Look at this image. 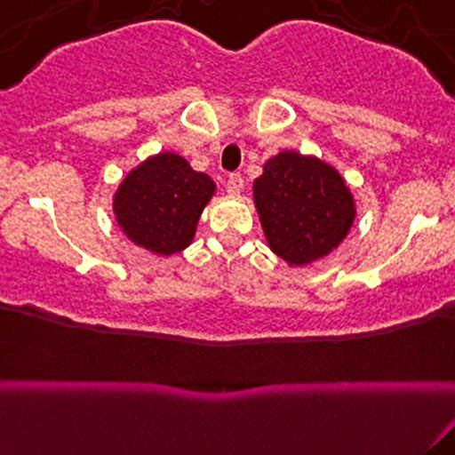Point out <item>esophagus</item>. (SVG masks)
<instances>
[{
	"label": "esophagus",
	"instance_id": "34e87169",
	"mask_svg": "<svg viewBox=\"0 0 455 455\" xmlns=\"http://www.w3.org/2000/svg\"><path fill=\"white\" fill-rule=\"evenodd\" d=\"M227 190L231 192V195H239V192L243 190V177L239 173H231L227 180Z\"/></svg>",
	"mask_w": 455,
	"mask_h": 455
}]
</instances>
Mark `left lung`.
Masks as SVG:
<instances>
[{"label":"left lung","instance_id":"left-lung-1","mask_svg":"<svg viewBox=\"0 0 455 455\" xmlns=\"http://www.w3.org/2000/svg\"><path fill=\"white\" fill-rule=\"evenodd\" d=\"M254 203L269 248L289 265H307L338 248L355 220V203L336 169L282 151L254 181Z\"/></svg>","mask_w":455,"mask_h":455}]
</instances>
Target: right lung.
Masks as SVG:
<instances>
[{
  "instance_id": "obj_1",
  "label": "right lung",
  "mask_w": 455,
  "mask_h": 455,
  "mask_svg": "<svg viewBox=\"0 0 455 455\" xmlns=\"http://www.w3.org/2000/svg\"><path fill=\"white\" fill-rule=\"evenodd\" d=\"M213 181L196 173L177 154H158L134 169L115 195L119 227L156 254L180 252L190 245Z\"/></svg>"
}]
</instances>
